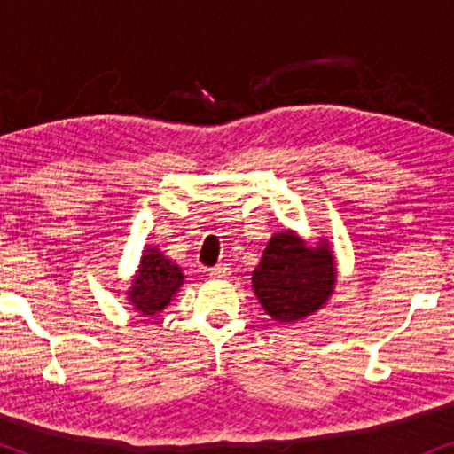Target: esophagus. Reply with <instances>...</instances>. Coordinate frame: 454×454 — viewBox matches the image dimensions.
<instances>
[{
	"label": "esophagus",
	"mask_w": 454,
	"mask_h": 454,
	"mask_svg": "<svg viewBox=\"0 0 454 454\" xmlns=\"http://www.w3.org/2000/svg\"><path fill=\"white\" fill-rule=\"evenodd\" d=\"M208 275L213 277V278H227L229 269H227V266H223V264H216V266H213V269L208 270Z\"/></svg>",
	"instance_id": "esophagus-1"
}]
</instances>
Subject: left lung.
<instances>
[{
  "instance_id": "obj_1",
  "label": "left lung",
  "mask_w": 454,
  "mask_h": 454,
  "mask_svg": "<svg viewBox=\"0 0 454 454\" xmlns=\"http://www.w3.org/2000/svg\"><path fill=\"white\" fill-rule=\"evenodd\" d=\"M337 264L326 241L309 247L295 231L275 233L252 272V287L272 320L291 325L328 301Z\"/></svg>"
}]
</instances>
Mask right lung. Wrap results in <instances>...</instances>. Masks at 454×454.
<instances>
[{"label":"right lung","instance_id":"add662e5","mask_svg":"<svg viewBox=\"0 0 454 454\" xmlns=\"http://www.w3.org/2000/svg\"><path fill=\"white\" fill-rule=\"evenodd\" d=\"M184 272L157 247H146L128 291L129 303L142 316H154L169 306L179 287L184 285Z\"/></svg>","mask_w":454,"mask_h":454}]
</instances>
